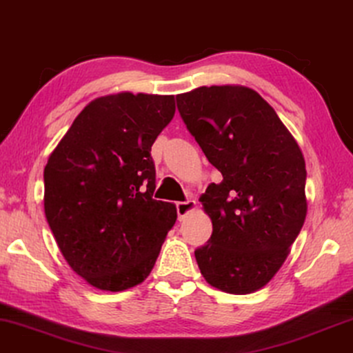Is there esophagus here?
Wrapping results in <instances>:
<instances>
[{
	"instance_id": "esophagus-1",
	"label": "esophagus",
	"mask_w": 353,
	"mask_h": 353,
	"mask_svg": "<svg viewBox=\"0 0 353 353\" xmlns=\"http://www.w3.org/2000/svg\"><path fill=\"white\" fill-rule=\"evenodd\" d=\"M196 208V203L193 201V199H187V201H179L176 203V209H177V214H179V219L185 217L188 212H192V210Z\"/></svg>"
}]
</instances>
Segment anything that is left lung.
Masks as SVG:
<instances>
[{
	"instance_id": "1",
	"label": "left lung",
	"mask_w": 353,
	"mask_h": 353,
	"mask_svg": "<svg viewBox=\"0 0 353 353\" xmlns=\"http://www.w3.org/2000/svg\"><path fill=\"white\" fill-rule=\"evenodd\" d=\"M176 99L183 123L223 176L199 198L212 220L208 244L194 250L199 271L222 292L260 290L281 270L306 220L303 152L249 87H198Z\"/></svg>"
}]
</instances>
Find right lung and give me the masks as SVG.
Returning a JSON list of instances; mask_svg holds the SVG:
<instances>
[{
    "instance_id": "1",
    "label": "right lung",
    "mask_w": 353,
    "mask_h": 353,
    "mask_svg": "<svg viewBox=\"0 0 353 353\" xmlns=\"http://www.w3.org/2000/svg\"><path fill=\"white\" fill-rule=\"evenodd\" d=\"M176 112L172 94L93 99L44 168V212L59 249L92 287L122 292L150 274L177 212L157 201L152 144Z\"/></svg>"
}]
</instances>
